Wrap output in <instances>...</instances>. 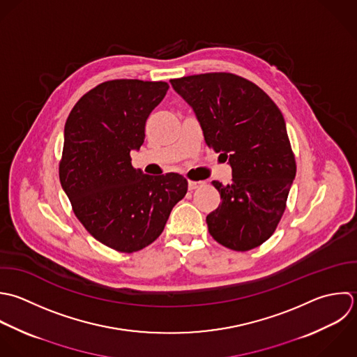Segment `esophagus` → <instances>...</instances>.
Returning a JSON list of instances; mask_svg holds the SVG:
<instances>
[{"label":"esophagus","mask_w":357,"mask_h":357,"mask_svg":"<svg viewBox=\"0 0 357 357\" xmlns=\"http://www.w3.org/2000/svg\"><path fill=\"white\" fill-rule=\"evenodd\" d=\"M202 185H203V182H197V181H189V182H188L189 190H196V189H199Z\"/></svg>","instance_id":"obj_1"}]
</instances>
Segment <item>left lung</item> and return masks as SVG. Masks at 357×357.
Segmentation results:
<instances>
[{"label":"left lung","mask_w":357,"mask_h":357,"mask_svg":"<svg viewBox=\"0 0 357 357\" xmlns=\"http://www.w3.org/2000/svg\"><path fill=\"white\" fill-rule=\"evenodd\" d=\"M193 108L208 147L232 167V183L213 181L221 203L206 218L222 246L246 252L264 243L287 208L296 175L285 119L253 82L227 72L171 79Z\"/></svg>","instance_id":"8db88e82"}]
</instances>
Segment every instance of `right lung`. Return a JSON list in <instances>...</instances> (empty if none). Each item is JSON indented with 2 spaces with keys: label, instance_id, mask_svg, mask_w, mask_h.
I'll return each instance as SVG.
<instances>
[{
  "label": "right lung",
  "instance_id": "1",
  "mask_svg": "<svg viewBox=\"0 0 357 357\" xmlns=\"http://www.w3.org/2000/svg\"><path fill=\"white\" fill-rule=\"evenodd\" d=\"M168 87L139 79L104 82L75 104L65 123L61 186L87 232L116 252L153 243L188 192L182 175L151 176L130 162Z\"/></svg>",
  "mask_w": 357,
  "mask_h": 357
}]
</instances>
